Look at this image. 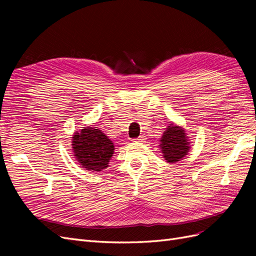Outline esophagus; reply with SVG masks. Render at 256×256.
I'll use <instances>...</instances> for the list:
<instances>
[{"mask_svg":"<svg viewBox=\"0 0 256 256\" xmlns=\"http://www.w3.org/2000/svg\"><path fill=\"white\" fill-rule=\"evenodd\" d=\"M136 142H144L145 141V136H140L138 138H134Z\"/></svg>","mask_w":256,"mask_h":256,"instance_id":"34e87169","label":"esophagus"}]
</instances>
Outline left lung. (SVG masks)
Returning <instances> with one entry per match:
<instances>
[{"label": "left lung", "instance_id": "left-lung-1", "mask_svg": "<svg viewBox=\"0 0 256 256\" xmlns=\"http://www.w3.org/2000/svg\"><path fill=\"white\" fill-rule=\"evenodd\" d=\"M160 147L164 159L171 164L180 161L190 150L188 136H186L184 130L173 124H170L162 136Z\"/></svg>", "mask_w": 256, "mask_h": 256}]
</instances>
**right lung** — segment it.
I'll use <instances>...</instances> for the list:
<instances>
[{"instance_id": "add662e5", "label": "right lung", "mask_w": 256, "mask_h": 256, "mask_svg": "<svg viewBox=\"0 0 256 256\" xmlns=\"http://www.w3.org/2000/svg\"><path fill=\"white\" fill-rule=\"evenodd\" d=\"M72 150L82 168L99 172L108 168L114 146L102 130L86 127L72 136Z\"/></svg>"}]
</instances>
